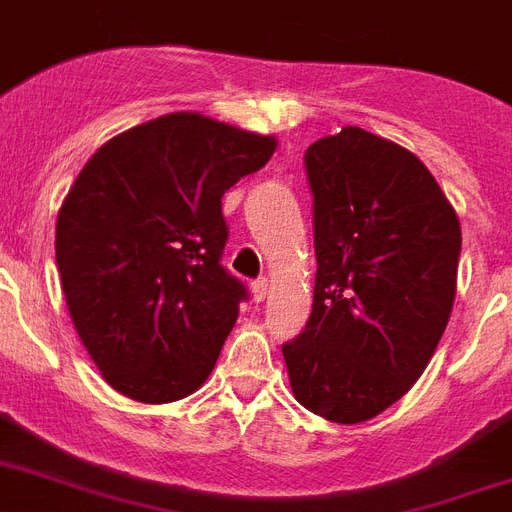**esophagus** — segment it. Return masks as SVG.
<instances>
[{
    "instance_id": "1",
    "label": "esophagus",
    "mask_w": 512,
    "mask_h": 512,
    "mask_svg": "<svg viewBox=\"0 0 512 512\" xmlns=\"http://www.w3.org/2000/svg\"><path fill=\"white\" fill-rule=\"evenodd\" d=\"M251 295H253V300H256V303H264L266 295H269V279H259V282H253Z\"/></svg>"
}]
</instances>
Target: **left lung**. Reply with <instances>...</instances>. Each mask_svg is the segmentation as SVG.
<instances>
[{"mask_svg":"<svg viewBox=\"0 0 512 512\" xmlns=\"http://www.w3.org/2000/svg\"><path fill=\"white\" fill-rule=\"evenodd\" d=\"M316 287L313 313L282 347L295 399L357 425L425 373L456 300L461 222L425 163L344 126L305 150Z\"/></svg>","mask_w":512,"mask_h":512,"instance_id":"left-lung-1","label":"left lung"}]
</instances>
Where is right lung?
<instances>
[{"label":"right lung","instance_id":"right-lung-1","mask_svg":"<svg viewBox=\"0 0 512 512\" xmlns=\"http://www.w3.org/2000/svg\"><path fill=\"white\" fill-rule=\"evenodd\" d=\"M277 137L178 111L108 139L56 217L74 329L111 388L168 404L204 386L246 287L222 269V196Z\"/></svg>","mask_w":512,"mask_h":512}]
</instances>
